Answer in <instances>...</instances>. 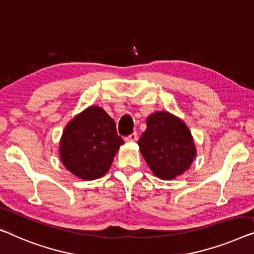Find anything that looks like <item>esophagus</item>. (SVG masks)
Masks as SVG:
<instances>
[{"instance_id": "1", "label": "esophagus", "mask_w": 254, "mask_h": 254, "mask_svg": "<svg viewBox=\"0 0 254 254\" xmlns=\"http://www.w3.org/2000/svg\"><path fill=\"white\" fill-rule=\"evenodd\" d=\"M137 139H138V135H137V133H135V132H134V133H132V134L127 135V137L124 138V140H126V142H133Z\"/></svg>"}]
</instances>
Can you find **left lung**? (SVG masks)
Segmentation results:
<instances>
[{
  "label": "left lung",
  "mask_w": 254,
  "mask_h": 254,
  "mask_svg": "<svg viewBox=\"0 0 254 254\" xmlns=\"http://www.w3.org/2000/svg\"><path fill=\"white\" fill-rule=\"evenodd\" d=\"M140 137V153L162 180H172L190 168L196 156L192 135L183 120L169 112H155L146 120Z\"/></svg>",
  "instance_id": "1"
}]
</instances>
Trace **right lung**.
Returning <instances> with one entry per match:
<instances>
[{
  "label": "right lung",
  "instance_id": "right-lung-1",
  "mask_svg": "<svg viewBox=\"0 0 254 254\" xmlns=\"http://www.w3.org/2000/svg\"><path fill=\"white\" fill-rule=\"evenodd\" d=\"M123 143L117 135L115 121L99 106H89L64 128L59 156L75 177L94 180L108 172Z\"/></svg>",
  "mask_w": 254,
  "mask_h": 254
}]
</instances>
